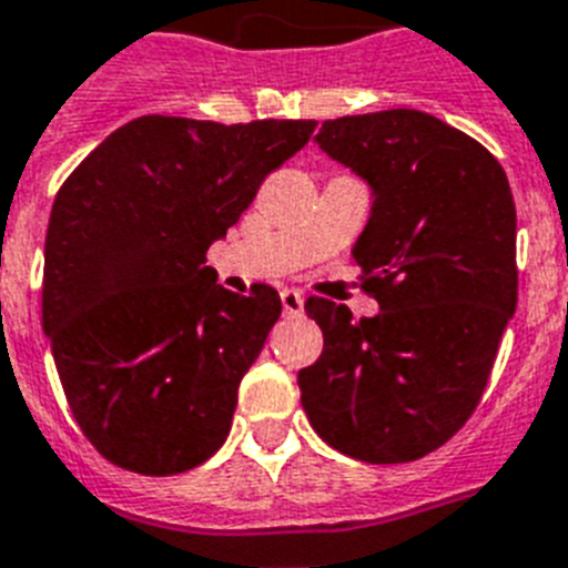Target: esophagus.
<instances>
[{"instance_id":"obj_1","label":"esophagus","mask_w":568,"mask_h":568,"mask_svg":"<svg viewBox=\"0 0 568 568\" xmlns=\"http://www.w3.org/2000/svg\"><path fill=\"white\" fill-rule=\"evenodd\" d=\"M280 300H283V314L285 317H300L305 308V297L300 291L294 288H283L280 291Z\"/></svg>"}]
</instances>
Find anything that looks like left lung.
Instances as JSON below:
<instances>
[{"label":"left lung","mask_w":568,"mask_h":568,"mask_svg":"<svg viewBox=\"0 0 568 568\" xmlns=\"http://www.w3.org/2000/svg\"><path fill=\"white\" fill-rule=\"evenodd\" d=\"M314 142L372 189L352 254L379 314L305 303L323 354L297 374L303 408L354 460H417L471 417L515 317L509 180L480 142L412 108L328 120Z\"/></svg>","instance_id":"1"}]
</instances>
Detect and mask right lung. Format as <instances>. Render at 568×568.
I'll return each mask as SVG.
<instances>
[{
	"label": "right lung",
	"mask_w": 568,
	"mask_h": 568,
	"mask_svg": "<svg viewBox=\"0 0 568 568\" xmlns=\"http://www.w3.org/2000/svg\"><path fill=\"white\" fill-rule=\"evenodd\" d=\"M314 125L140 116L59 189L42 328L79 428L116 466L180 475L229 437L240 379L283 305L268 285L251 297L216 285L205 251Z\"/></svg>",
	"instance_id": "right-lung-1"
}]
</instances>
